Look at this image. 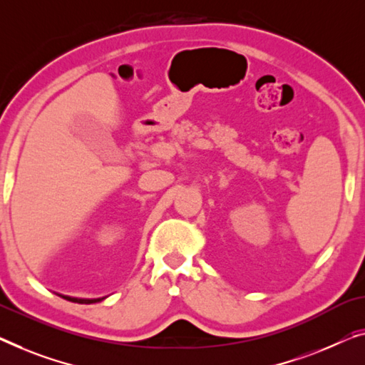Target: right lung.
<instances>
[{
  "mask_svg": "<svg viewBox=\"0 0 365 365\" xmlns=\"http://www.w3.org/2000/svg\"><path fill=\"white\" fill-rule=\"evenodd\" d=\"M65 300L68 302H73V303H81V304H90V303H96V302H101L103 298H75V297H62Z\"/></svg>",
  "mask_w": 365,
  "mask_h": 365,
  "instance_id": "obj_1",
  "label": "right lung"
}]
</instances>
